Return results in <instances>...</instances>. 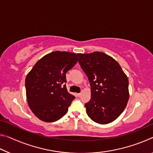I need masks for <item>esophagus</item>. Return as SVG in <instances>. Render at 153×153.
Segmentation results:
<instances>
[{"instance_id":"esophagus-1","label":"esophagus","mask_w":153,"mask_h":153,"mask_svg":"<svg viewBox=\"0 0 153 153\" xmlns=\"http://www.w3.org/2000/svg\"><path fill=\"white\" fill-rule=\"evenodd\" d=\"M81 95H82L81 93H77V97H81Z\"/></svg>"}]
</instances>
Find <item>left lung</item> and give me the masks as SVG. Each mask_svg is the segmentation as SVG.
Instances as JSON below:
<instances>
[{
  "label": "left lung",
  "instance_id": "1",
  "mask_svg": "<svg viewBox=\"0 0 153 153\" xmlns=\"http://www.w3.org/2000/svg\"><path fill=\"white\" fill-rule=\"evenodd\" d=\"M78 56L91 86V98L85 105L88 115L99 124L113 122L129 100L128 77L117 61L102 52L78 53Z\"/></svg>",
  "mask_w": 153,
  "mask_h": 153
}]
</instances>
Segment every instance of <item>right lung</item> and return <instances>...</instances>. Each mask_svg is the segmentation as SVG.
I'll return each mask as SVG.
<instances>
[{"label": "right lung", "mask_w": 153, "mask_h": 153, "mask_svg": "<svg viewBox=\"0 0 153 153\" xmlns=\"http://www.w3.org/2000/svg\"><path fill=\"white\" fill-rule=\"evenodd\" d=\"M78 60L77 54L54 51L38 60L25 77L27 104L39 120L54 122L65 115L75 97L67 91L66 73Z\"/></svg>", "instance_id": "right-lung-1"}]
</instances>
